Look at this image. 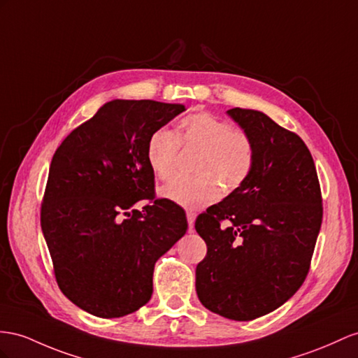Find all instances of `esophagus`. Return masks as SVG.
Returning <instances> with one entry per match:
<instances>
[{"label": "esophagus", "mask_w": 358, "mask_h": 358, "mask_svg": "<svg viewBox=\"0 0 358 358\" xmlns=\"http://www.w3.org/2000/svg\"><path fill=\"white\" fill-rule=\"evenodd\" d=\"M186 217H187V224H189V231H194V224H195V212H192V210H187L186 212Z\"/></svg>", "instance_id": "34e87169"}]
</instances>
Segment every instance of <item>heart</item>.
Returning a JSON list of instances; mask_svg holds the SVG:
<instances>
[{"instance_id":"b5f03b06","label":"heart","mask_w":358,"mask_h":358,"mask_svg":"<svg viewBox=\"0 0 358 358\" xmlns=\"http://www.w3.org/2000/svg\"><path fill=\"white\" fill-rule=\"evenodd\" d=\"M180 146L199 150L195 162L198 176L176 178L162 189V195L187 208H201L221 195L239 190L251 177L255 164V143L241 128L208 112H196L180 121L178 134L159 128L146 142V160L154 176L168 181L176 176Z\"/></svg>"}]
</instances>
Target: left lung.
<instances>
[{"label": "left lung", "mask_w": 358, "mask_h": 358, "mask_svg": "<svg viewBox=\"0 0 358 358\" xmlns=\"http://www.w3.org/2000/svg\"><path fill=\"white\" fill-rule=\"evenodd\" d=\"M255 143L251 177L198 215L207 245L196 266L206 308L252 320L282 306L310 271L322 224V194L313 157L301 137L257 110L230 108Z\"/></svg>", "instance_id": "8db88e82"}]
</instances>
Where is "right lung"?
<instances>
[{
	"instance_id": "1",
	"label": "right lung",
	"mask_w": 358,
	"mask_h": 358,
	"mask_svg": "<svg viewBox=\"0 0 358 358\" xmlns=\"http://www.w3.org/2000/svg\"><path fill=\"white\" fill-rule=\"evenodd\" d=\"M182 104L115 99L54 152L41 225L57 286L98 317H121L152 295L154 264L187 230L178 204L155 196L150 136ZM147 204L142 210L132 206Z\"/></svg>"
}]
</instances>
